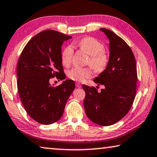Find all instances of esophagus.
Listing matches in <instances>:
<instances>
[{
	"instance_id": "esophagus-1",
	"label": "esophagus",
	"mask_w": 157,
	"mask_h": 157,
	"mask_svg": "<svg viewBox=\"0 0 157 157\" xmlns=\"http://www.w3.org/2000/svg\"><path fill=\"white\" fill-rule=\"evenodd\" d=\"M76 86H77V87H78V88H80L81 87V84H79V83H76Z\"/></svg>"
}]
</instances>
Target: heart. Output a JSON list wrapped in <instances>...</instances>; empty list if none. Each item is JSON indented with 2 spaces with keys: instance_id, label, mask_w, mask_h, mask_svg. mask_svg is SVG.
Returning a JSON list of instances; mask_svg holds the SVG:
<instances>
[{
  "instance_id": "b5f03b06",
  "label": "heart",
  "mask_w": 157,
  "mask_h": 157,
  "mask_svg": "<svg viewBox=\"0 0 157 157\" xmlns=\"http://www.w3.org/2000/svg\"><path fill=\"white\" fill-rule=\"evenodd\" d=\"M82 50L87 53L90 58L89 63L96 71H101L105 68L108 63V56L103 51L104 45L98 40L91 37L82 39L78 43ZM73 55V49L71 45L67 46L61 54V61L64 66L71 64ZM68 77L73 80L82 82L90 78L92 72L89 68H74L68 72Z\"/></svg>"
}]
</instances>
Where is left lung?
<instances>
[{
    "mask_svg": "<svg viewBox=\"0 0 157 157\" xmlns=\"http://www.w3.org/2000/svg\"><path fill=\"white\" fill-rule=\"evenodd\" d=\"M100 30L110 42V56L105 69L94 82L105 88L100 92L84 84L82 88L86 93L84 107L87 117L98 125L106 126L117 122L128 113L136 97L138 78L130 47L114 32L104 28Z\"/></svg>",
    "mask_w": 157,
    "mask_h": 157,
    "instance_id": "obj_1",
    "label": "left lung"
}]
</instances>
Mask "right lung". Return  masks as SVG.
Returning <instances> with one entry per match:
<instances>
[{"label":"right lung","mask_w":157,"mask_h":157,"mask_svg":"<svg viewBox=\"0 0 157 157\" xmlns=\"http://www.w3.org/2000/svg\"><path fill=\"white\" fill-rule=\"evenodd\" d=\"M72 38L54 30L32 38L22 51L17 67V89L26 113L38 123L49 125L59 120L72 92L74 81L66 79L55 86L49 79H63L61 46Z\"/></svg>","instance_id":"add662e5"}]
</instances>
